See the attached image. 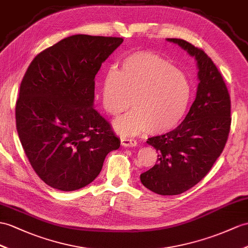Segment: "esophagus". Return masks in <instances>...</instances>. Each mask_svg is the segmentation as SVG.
Instances as JSON below:
<instances>
[{
	"instance_id": "1",
	"label": "esophagus",
	"mask_w": 248,
	"mask_h": 248,
	"mask_svg": "<svg viewBox=\"0 0 248 248\" xmlns=\"http://www.w3.org/2000/svg\"><path fill=\"white\" fill-rule=\"evenodd\" d=\"M121 144L124 147H134L137 145V141L135 139H130V138H122L121 139Z\"/></svg>"
}]
</instances>
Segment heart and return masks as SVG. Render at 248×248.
Segmentation results:
<instances>
[{
    "instance_id": "heart-1",
    "label": "heart",
    "mask_w": 248,
    "mask_h": 248,
    "mask_svg": "<svg viewBox=\"0 0 248 248\" xmlns=\"http://www.w3.org/2000/svg\"><path fill=\"white\" fill-rule=\"evenodd\" d=\"M192 94L190 80L168 60L150 51H137L126 57L121 72L110 68L102 84L104 109L118 116L114 128L122 136L143 130L163 134L176 127L188 108Z\"/></svg>"
}]
</instances>
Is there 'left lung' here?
<instances>
[{
  "instance_id": "1",
  "label": "left lung",
  "mask_w": 248,
  "mask_h": 248,
  "mask_svg": "<svg viewBox=\"0 0 248 248\" xmlns=\"http://www.w3.org/2000/svg\"><path fill=\"white\" fill-rule=\"evenodd\" d=\"M167 41L195 57L199 69L197 95L176 129L148 139L147 143L158 152V163L140 179L155 194L174 196L194 187L208 173L225 147L232 118L227 87L211 59L184 40Z\"/></svg>"
}]
</instances>
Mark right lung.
Here are the masks:
<instances>
[{
	"mask_svg": "<svg viewBox=\"0 0 248 248\" xmlns=\"http://www.w3.org/2000/svg\"><path fill=\"white\" fill-rule=\"evenodd\" d=\"M122 38L75 34L40 52L24 76L16 122L35 173L52 188L72 191L99 176L120 147L93 108L94 78Z\"/></svg>",
	"mask_w": 248,
	"mask_h": 248,
	"instance_id": "1",
	"label": "right lung"
}]
</instances>
